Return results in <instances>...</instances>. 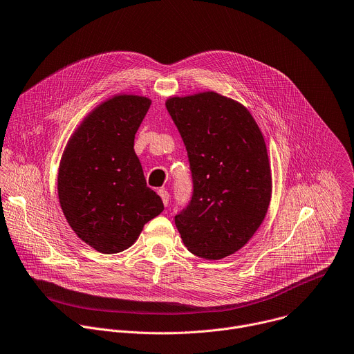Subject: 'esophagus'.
Listing matches in <instances>:
<instances>
[{"label":"esophagus","instance_id":"esophagus-1","mask_svg":"<svg viewBox=\"0 0 354 354\" xmlns=\"http://www.w3.org/2000/svg\"><path fill=\"white\" fill-rule=\"evenodd\" d=\"M158 194H160V197L162 198L164 205L167 207V205H168V203H169V193H168L165 189H160V190H158Z\"/></svg>","mask_w":354,"mask_h":354}]
</instances>
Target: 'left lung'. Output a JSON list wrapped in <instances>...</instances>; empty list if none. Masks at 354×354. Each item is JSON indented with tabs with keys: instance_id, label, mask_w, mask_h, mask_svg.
<instances>
[{
	"instance_id": "obj_1",
	"label": "left lung",
	"mask_w": 354,
	"mask_h": 354,
	"mask_svg": "<svg viewBox=\"0 0 354 354\" xmlns=\"http://www.w3.org/2000/svg\"><path fill=\"white\" fill-rule=\"evenodd\" d=\"M187 150L193 196L175 216L187 250L221 260L263 223L272 193L264 136L250 111L215 91L165 102Z\"/></svg>"
}]
</instances>
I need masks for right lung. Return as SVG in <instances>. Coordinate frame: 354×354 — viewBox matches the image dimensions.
I'll return each mask as SVG.
<instances>
[{
  "label": "right lung",
  "mask_w": 354,
  "mask_h": 354,
  "mask_svg": "<svg viewBox=\"0 0 354 354\" xmlns=\"http://www.w3.org/2000/svg\"><path fill=\"white\" fill-rule=\"evenodd\" d=\"M151 100L118 94L97 105L71 136L58 169V198L77 236L100 253L131 248L164 209L147 187L135 135Z\"/></svg>",
  "instance_id": "1"
}]
</instances>
